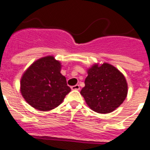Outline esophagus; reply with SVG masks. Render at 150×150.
<instances>
[{
    "mask_svg": "<svg viewBox=\"0 0 150 150\" xmlns=\"http://www.w3.org/2000/svg\"><path fill=\"white\" fill-rule=\"evenodd\" d=\"M71 88L72 90H79L80 89V86H79V85H75V86H71Z\"/></svg>",
    "mask_w": 150,
    "mask_h": 150,
    "instance_id": "obj_1",
    "label": "esophagus"
}]
</instances>
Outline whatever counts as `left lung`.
Here are the masks:
<instances>
[{
    "label": "left lung",
    "instance_id": "obj_1",
    "mask_svg": "<svg viewBox=\"0 0 150 150\" xmlns=\"http://www.w3.org/2000/svg\"><path fill=\"white\" fill-rule=\"evenodd\" d=\"M85 87L81 95L92 110L105 114L113 112L123 103L128 85L123 74L109 63L95 64L87 70Z\"/></svg>",
    "mask_w": 150,
    "mask_h": 150
}]
</instances>
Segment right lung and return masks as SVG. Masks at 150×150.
Returning a JSON list of instances; mask_svg holds the SVG:
<instances>
[{
	"label": "right lung",
	"mask_w": 150,
	"mask_h": 150,
	"mask_svg": "<svg viewBox=\"0 0 150 150\" xmlns=\"http://www.w3.org/2000/svg\"><path fill=\"white\" fill-rule=\"evenodd\" d=\"M61 69L60 62L48 55L36 60L26 69L21 79L20 91L31 106L49 111L62 103L71 88Z\"/></svg>",
	"instance_id": "add662e5"
}]
</instances>
